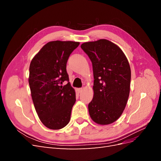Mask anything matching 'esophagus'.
I'll list each match as a JSON object with an SVG mask.
<instances>
[{
	"mask_svg": "<svg viewBox=\"0 0 161 161\" xmlns=\"http://www.w3.org/2000/svg\"><path fill=\"white\" fill-rule=\"evenodd\" d=\"M78 90H79V92H81V91H82V88H79V89H78Z\"/></svg>",
	"mask_w": 161,
	"mask_h": 161,
	"instance_id": "34e87169",
	"label": "esophagus"
}]
</instances>
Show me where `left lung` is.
Instances as JSON below:
<instances>
[{"mask_svg": "<svg viewBox=\"0 0 161 161\" xmlns=\"http://www.w3.org/2000/svg\"><path fill=\"white\" fill-rule=\"evenodd\" d=\"M90 58L93 70L94 95L88 105L92 121L108 125L118 119L127 104L131 70L120 48L108 40L83 43L80 46Z\"/></svg>", "mask_w": 161, "mask_h": 161, "instance_id": "left-lung-1", "label": "left lung"}]
</instances>
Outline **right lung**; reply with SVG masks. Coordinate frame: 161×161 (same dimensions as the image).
Returning a JSON list of instances; mask_svg holds the SVG:
<instances>
[{
    "mask_svg": "<svg viewBox=\"0 0 161 161\" xmlns=\"http://www.w3.org/2000/svg\"><path fill=\"white\" fill-rule=\"evenodd\" d=\"M79 44L71 41L50 42L31 62L29 84L33 105L42 124L50 129L60 130L70 121L76 93L69 82L66 63ZM64 81L68 83L62 86Z\"/></svg>",
    "mask_w": 161,
    "mask_h": 161,
    "instance_id": "right-lung-1",
    "label": "right lung"
}]
</instances>
